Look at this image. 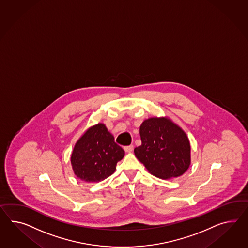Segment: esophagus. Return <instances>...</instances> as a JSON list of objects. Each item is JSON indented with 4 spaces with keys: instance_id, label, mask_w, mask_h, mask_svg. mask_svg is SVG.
Masks as SVG:
<instances>
[{
    "instance_id": "obj_1",
    "label": "esophagus",
    "mask_w": 248,
    "mask_h": 248,
    "mask_svg": "<svg viewBox=\"0 0 248 248\" xmlns=\"http://www.w3.org/2000/svg\"><path fill=\"white\" fill-rule=\"evenodd\" d=\"M124 149L126 152H132L133 151V145L125 146Z\"/></svg>"
}]
</instances>
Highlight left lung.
<instances>
[{
  "instance_id": "left-lung-1",
  "label": "left lung",
  "mask_w": 248,
  "mask_h": 248,
  "mask_svg": "<svg viewBox=\"0 0 248 248\" xmlns=\"http://www.w3.org/2000/svg\"><path fill=\"white\" fill-rule=\"evenodd\" d=\"M141 145L134 154L152 175L168 179L183 175L190 166L186 134L166 118L147 119L140 127Z\"/></svg>"
}]
</instances>
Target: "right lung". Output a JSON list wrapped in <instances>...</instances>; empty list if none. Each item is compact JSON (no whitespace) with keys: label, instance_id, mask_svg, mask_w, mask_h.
<instances>
[{"label":"right lung","instance_id":"right-lung-1","mask_svg":"<svg viewBox=\"0 0 248 248\" xmlns=\"http://www.w3.org/2000/svg\"><path fill=\"white\" fill-rule=\"evenodd\" d=\"M124 151L103 124L90 128L77 141L71 161L79 179L88 183L104 180L115 172Z\"/></svg>","mask_w":248,"mask_h":248}]
</instances>
